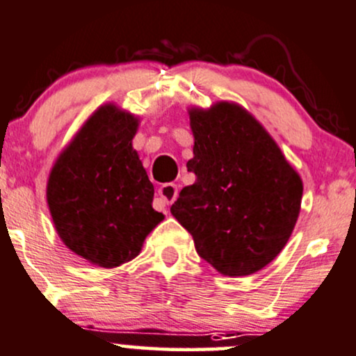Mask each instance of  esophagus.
I'll return each instance as SVG.
<instances>
[{"label":"esophagus","mask_w":356,"mask_h":356,"mask_svg":"<svg viewBox=\"0 0 356 356\" xmlns=\"http://www.w3.org/2000/svg\"><path fill=\"white\" fill-rule=\"evenodd\" d=\"M175 197H177V186L172 184V182L160 186V189H159L160 204H163V206L172 204V202L175 201Z\"/></svg>","instance_id":"obj_1"}]
</instances>
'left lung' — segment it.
Returning a JSON list of instances; mask_svg holds the SVG:
<instances>
[{"label":"left lung","instance_id":"1","mask_svg":"<svg viewBox=\"0 0 356 356\" xmlns=\"http://www.w3.org/2000/svg\"><path fill=\"white\" fill-rule=\"evenodd\" d=\"M196 182L170 213L201 259L222 275L259 272L282 252L300 211L302 181L252 115L221 101L189 109Z\"/></svg>","mask_w":356,"mask_h":356}]
</instances>
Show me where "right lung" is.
<instances>
[{
    "instance_id": "1",
    "label": "right lung",
    "mask_w": 356,
    "mask_h": 356,
    "mask_svg": "<svg viewBox=\"0 0 356 356\" xmlns=\"http://www.w3.org/2000/svg\"><path fill=\"white\" fill-rule=\"evenodd\" d=\"M138 118L115 104L96 109L62 150L47 182V202L65 247L92 265L134 260L163 220L154 184L131 147Z\"/></svg>"
}]
</instances>
